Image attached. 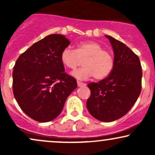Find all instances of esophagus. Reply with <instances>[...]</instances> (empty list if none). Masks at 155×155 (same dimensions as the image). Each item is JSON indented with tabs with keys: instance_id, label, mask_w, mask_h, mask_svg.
Returning <instances> with one entry per match:
<instances>
[{
	"instance_id": "esophagus-1",
	"label": "esophagus",
	"mask_w": 155,
	"mask_h": 155,
	"mask_svg": "<svg viewBox=\"0 0 155 155\" xmlns=\"http://www.w3.org/2000/svg\"><path fill=\"white\" fill-rule=\"evenodd\" d=\"M77 85L78 87H84L86 86V84L81 82V81H77Z\"/></svg>"
}]
</instances>
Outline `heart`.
<instances>
[{"mask_svg": "<svg viewBox=\"0 0 155 155\" xmlns=\"http://www.w3.org/2000/svg\"><path fill=\"white\" fill-rule=\"evenodd\" d=\"M84 60L83 68L73 73L78 79H86L93 76L94 79L102 80L111 74L114 67V60L111 52L105 50L100 44L92 41L77 44L76 50L66 47L60 54L62 63L74 71Z\"/></svg>", "mask_w": 155, "mask_h": 155, "instance_id": "obj_1", "label": "heart"}]
</instances>
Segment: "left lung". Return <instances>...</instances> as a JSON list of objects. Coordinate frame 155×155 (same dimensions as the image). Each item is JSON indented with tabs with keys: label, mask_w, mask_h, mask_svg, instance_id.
<instances>
[{
	"label": "left lung",
	"mask_w": 155,
	"mask_h": 155,
	"mask_svg": "<svg viewBox=\"0 0 155 155\" xmlns=\"http://www.w3.org/2000/svg\"><path fill=\"white\" fill-rule=\"evenodd\" d=\"M114 54L111 74L97 83L87 84L90 96L87 108L92 117L102 122H112L128 112L141 91V65L138 55L125 44L110 35Z\"/></svg>",
	"instance_id": "obj_1"
}]
</instances>
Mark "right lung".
<instances>
[{
    "label": "right lung",
    "mask_w": 155,
    "mask_h": 155,
    "mask_svg": "<svg viewBox=\"0 0 155 155\" xmlns=\"http://www.w3.org/2000/svg\"><path fill=\"white\" fill-rule=\"evenodd\" d=\"M71 44L63 35L51 34L35 42L20 54L14 66L12 89L21 109L40 122L61 113L67 97L77 87L60 60Z\"/></svg>",
    "instance_id": "right-lung-1"
}]
</instances>
